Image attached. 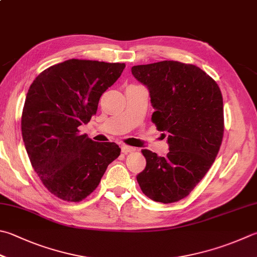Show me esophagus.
Wrapping results in <instances>:
<instances>
[{
    "mask_svg": "<svg viewBox=\"0 0 257 257\" xmlns=\"http://www.w3.org/2000/svg\"><path fill=\"white\" fill-rule=\"evenodd\" d=\"M135 149L133 147H128V145H122V152L123 153H131L134 152Z\"/></svg>",
    "mask_w": 257,
    "mask_h": 257,
    "instance_id": "34e87169",
    "label": "esophagus"
}]
</instances>
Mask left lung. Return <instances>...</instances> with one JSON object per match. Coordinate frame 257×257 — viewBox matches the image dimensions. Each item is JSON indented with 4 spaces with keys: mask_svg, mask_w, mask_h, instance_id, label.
<instances>
[{
    "mask_svg": "<svg viewBox=\"0 0 257 257\" xmlns=\"http://www.w3.org/2000/svg\"><path fill=\"white\" fill-rule=\"evenodd\" d=\"M148 87L151 120L168 133L169 153L142 150L147 167L137 180L150 199L171 204L183 199L206 176L224 137V106L219 86L199 67L164 60L132 67Z\"/></svg>",
    "mask_w": 257,
    "mask_h": 257,
    "instance_id": "8db88e82",
    "label": "left lung"
}]
</instances>
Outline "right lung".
Instances as JSON below:
<instances>
[{
	"label": "right lung",
	"instance_id": "add662e5",
	"mask_svg": "<svg viewBox=\"0 0 257 257\" xmlns=\"http://www.w3.org/2000/svg\"><path fill=\"white\" fill-rule=\"evenodd\" d=\"M124 68L118 62L69 59L40 72L28 90L23 142L33 170L59 199L84 200L120 154L116 143L91 141L78 127L96 114L100 96Z\"/></svg>",
	"mask_w": 257,
	"mask_h": 257
}]
</instances>
